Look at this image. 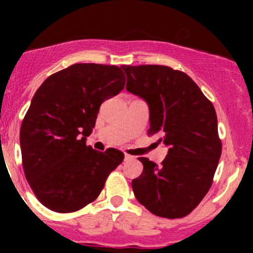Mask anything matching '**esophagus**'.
<instances>
[{"instance_id":"34e87169","label":"esophagus","mask_w":253,"mask_h":253,"mask_svg":"<svg viewBox=\"0 0 253 253\" xmlns=\"http://www.w3.org/2000/svg\"><path fill=\"white\" fill-rule=\"evenodd\" d=\"M132 159H133V157H132V155L125 154V160H132Z\"/></svg>"}]
</instances>
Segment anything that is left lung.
Wrapping results in <instances>:
<instances>
[{
    "instance_id": "8db88e82",
    "label": "left lung",
    "mask_w": 253,
    "mask_h": 253,
    "mask_svg": "<svg viewBox=\"0 0 253 253\" xmlns=\"http://www.w3.org/2000/svg\"><path fill=\"white\" fill-rule=\"evenodd\" d=\"M126 90L149 108V136L168 147L162 165L138 158L142 174L132 180L137 201L163 218H182L211 186L221 154L214 106L197 84L168 66H121Z\"/></svg>"
}]
</instances>
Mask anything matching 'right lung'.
Listing matches in <instances>:
<instances>
[{
	"label": "right lung",
	"instance_id": "add662e5",
	"mask_svg": "<svg viewBox=\"0 0 253 253\" xmlns=\"http://www.w3.org/2000/svg\"><path fill=\"white\" fill-rule=\"evenodd\" d=\"M125 86L117 66L75 63L39 86L20 127L25 177L38 200L57 213L93 202L124 160L115 148L86 145L103 101Z\"/></svg>",
	"mask_w": 253,
	"mask_h": 253
}]
</instances>
